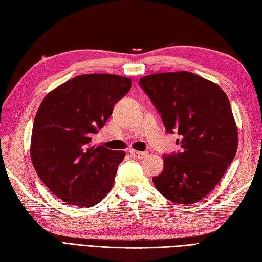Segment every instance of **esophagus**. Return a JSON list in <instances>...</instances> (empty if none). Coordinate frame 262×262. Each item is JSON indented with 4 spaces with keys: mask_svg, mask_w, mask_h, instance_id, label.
<instances>
[{
    "mask_svg": "<svg viewBox=\"0 0 262 262\" xmlns=\"http://www.w3.org/2000/svg\"><path fill=\"white\" fill-rule=\"evenodd\" d=\"M130 154L133 155L134 158H137V159H144L147 157V152H140V151H135V149H130Z\"/></svg>",
    "mask_w": 262,
    "mask_h": 262,
    "instance_id": "1",
    "label": "esophagus"
}]
</instances>
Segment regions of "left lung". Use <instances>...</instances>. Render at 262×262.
I'll return each instance as SVG.
<instances>
[{
  "label": "left lung",
  "mask_w": 262,
  "mask_h": 262,
  "mask_svg": "<svg viewBox=\"0 0 262 262\" xmlns=\"http://www.w3.org/2000/svg\"><path fill=\"white\" fill-rule=\"evenodd\" d=\"M140 84L166 132L181 136L176 142L181 152L164 155L154 186L173 203H197L217 186L236 154L237 127L229 98L216 83L187 71L149 74Z\"/></svg>",
  "instance_id": "1"
}]
</instances>
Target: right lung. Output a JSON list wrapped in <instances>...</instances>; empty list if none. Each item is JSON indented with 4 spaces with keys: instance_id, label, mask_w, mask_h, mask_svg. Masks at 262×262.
<instances>
[{
    "instance_id": "obj_1",
    "label": "right lung",
    "mask_w": 262,
    "mask_h": 262,
    "mask_svg": "<svg viewBox=\"0 0 262 262\" xmlns=\"http://www.w3.org/2000/svg\"><path fill=\"white\" fill-rule=\"evenodd\" d=\"M130 86L129 77L82 74L43 98L33 121L30 157L38 177L64 203L92 207L113 188L125 152L92 145V136Z\"/></svg>"
}]
</instances>
